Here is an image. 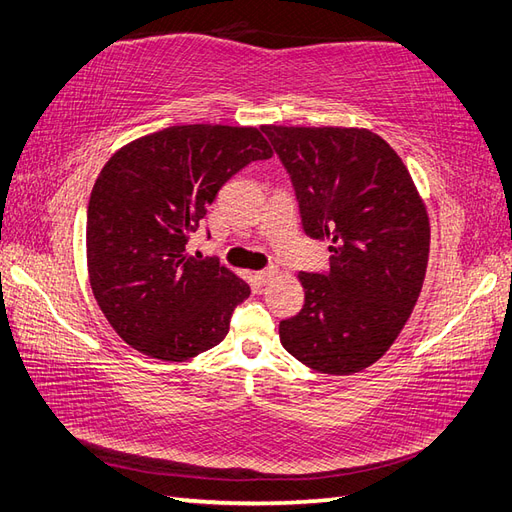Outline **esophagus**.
<instances>
[{"label":"esophagus","instance_id":"34e87169","mask_svg":"<svg viewBox=\"0 0 512 512\" xmlns=\"http://www.w3.org/2000/svg\"><path fill=\"white\" fill-rule=\"evenodd\" d=\"M276 274H278V271H276L274 267H271V269H263V271H256V274H254V278H256V282H258V285H267V282H269L271 278H276Z\"/></svg>","mask_w":512,"mask_h":512}]
</instances>
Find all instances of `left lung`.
Returning <instances> with one entry per match:
<instances>
[{
  "instance_id": "obj_1",
  "label": "left lung",
  "mask_w": 512,
  "mask_h": 512,
  "mask_svg": "<svg viewBox=\"0 0 512 512\" xmlns=\"http://www.w3.org/2000/svg\"><path fill=\"white\" fill-rule=\"evenodd\" d=\"M260 129L291 177L304 232L331 243L328 271H300L304 306L280 322V342L317 372H359L388 352L423 289L425 203L401 157L377 133Z\"/></svg>"
}]
</instances>
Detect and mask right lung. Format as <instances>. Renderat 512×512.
Here are the masks:
<instances>
[{
	"label": "right lung",
	"instance_id": "right-lung-1",
	"mask_svg": "<svg viewBox=\"0 0 512 512\" xmlns=\"http://www.w3.org/2000/svg\"><path fill=\"white\" fill-rule=\"evenodd\" d=\"M271 155L254 127L179 124L122 146L100 170L87 271L100 311L131 348L186 361L223 342L249 285L219 260L188 256L186 243L225 181Z\"/></svg>",
	"mask_w": 512,
	"mask_h": 512
}]
</instances>
